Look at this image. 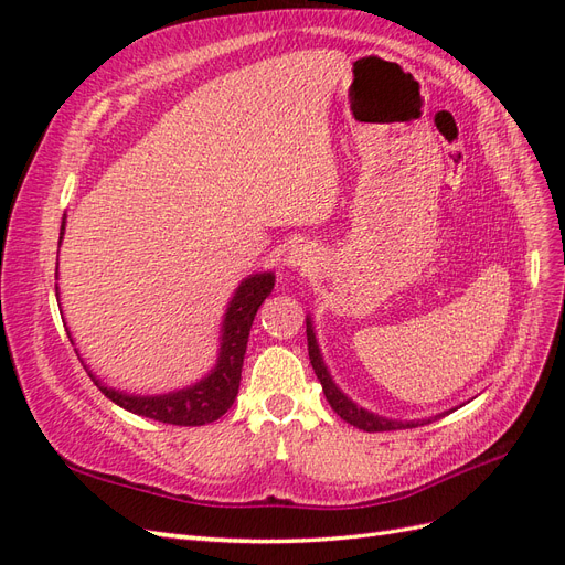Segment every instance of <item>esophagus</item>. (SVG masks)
<instances>
[{"label":"esophagus","instance_id":"34e87169","mask_svg":"<svg viewBox=\"0 0 565 565\" xmlns=\"http://www.w3.org/2000/svg\"><path fill=\"white\" fill-rule=\"evenodd\" d=\"M318 262H320L318 249L313 245H306V243L295 245L292 249L285 254V266L292 268V270H299V273L316 270Z\"/></svg>","mask_w":565,"mask_h":565}]
</instances>
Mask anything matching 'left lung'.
Returning a JSON list of instances; mask_svg holds the SVG:
<instances>
[{
	"label": "left lung",
	"instance_id": "1",
	"mask_svg": "<svg viewBox=\"0 0 565 565\" xmlns=\"http://www.w3.org/2000/svg\"><path fill=\"white\" fill-rule=\"evenodd\" d=\"M306 339H309V358H311V365L318 374V380L322 384V393L324 398H328L330 407L334 409V413L349 422L351 426H358V429H363L367 434H374V431H396V429H415V426H424L429 424L443 415H436V417H426V419H409V422H401V419H388V417H382V415H374L370 413V409L355 405L344 391H341L332 374L328 370V365H324L322 361V353H320V347H318V339H316V330H313V320L311 316H306Z\"/></svg>",
	"mask_w": 565,
	"mask_h": 565
}]
</instances>
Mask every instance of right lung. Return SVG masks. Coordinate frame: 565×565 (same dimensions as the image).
<instances>
[{"label": "right lung", "instance_id": "obj_1", "mask_svg": "<svg viewBox=\"0 0 565 565\" xmlns=\"http://www.w3.org/2000/svg\"><path fill=\"white\" fill-rule=\"evenodd\" d=\"M63 235H65V216L61 221L58 245L63 243ZM56 280H58V259H56ZM273 285H276L273 270H264V273H252V276H247L241 285L235 287V292L226 306L224 320H221L216 365L204 374L200 382L191 386H183L169 393H156V396L127 393V391L106 386L89 370V365L82 361L77 349L75 353L79 355V363L89 372L92 382L100 388V393H104L106 398H110L115 405L129 409V413L156 419L162 424H177V426L210 424L224 415L237 396L252 322L264 299L270 295ZM56 299H58V285H56ZM67 337H71V344H73V334Z\"/></svg>", "mask_w": 565, "mask_h": 565}]
</instances>
